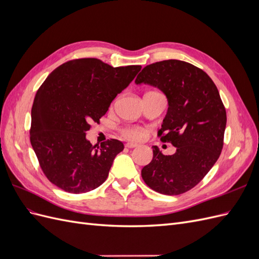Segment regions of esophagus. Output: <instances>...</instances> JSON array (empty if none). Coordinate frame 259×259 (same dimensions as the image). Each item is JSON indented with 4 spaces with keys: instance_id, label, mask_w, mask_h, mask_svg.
Masks as SVG:
<instances>
[{
    "instance_id": "34e87169",
    "label": "esophagus",
    "mask_w": 259,
    "mask_h": 259,
    "mask_svg": "<svg viewBox=\"0 0 259 259\" xmlns=\"http://www.w3.org/2000/svg\"><path fill=\"white\" fill-rule=\"evenodd\" d=\"M137 146H138V144L133 143V142H128V143L125 144V147H127V148H135V147H137Z\"/></svg>"
}]
</instances>
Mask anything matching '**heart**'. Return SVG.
<instances>
[{
	"instance_id": "obj_1",
	"label": "heart",
	"mask_w": 259,
	"mask_h": 259,
	"mask_svg": "<svg viewBox=\"0 0 259 259\" xmlns=\"http://www.w3.org/2000/svg\"><path fill=\"white\" fill-rule=\"evenodd\" d=\"M122 135L127 138V139H134V140H137V139H140L143 138L144 136V131L140 128V127H137V126H132V127H126L122 130Z\"/></svg>"
}]
</instances>
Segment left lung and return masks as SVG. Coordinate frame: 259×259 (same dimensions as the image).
Returning a JSON list of instances; mask_svg holds the SVG:
<instances>
[{"label":"left lung","instance_id":"1","mask_svg":"<svg viewBox=\"0 0 259 259\" xmlns=\"http://www.w3.org/2000/svg\"><path fill=\"white\" fill-rule=\"evenodd\" d=\"M135 83L165 94L168 109L158 136L176 147L171 155L152 147L153 159L142 169L144 182L162 194L187 192L213 167L224 146L227 115L216 85L202 69L176 59L146 66Z\"/></svg>","mask_w":259,"mask_h":259}]
</instances>
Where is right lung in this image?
Instances as JSON below:
<instances>
[{
	"label": "right lung",
	"instance_id": "add662e5",
	"mask_svg": "<svg viewBox=\"0 0 259 259\" xmlns=\"http://www.w3.org/2000/svg\"><path fill=\"white\" fill-rule=\"evenodd\" d=\"M140 69L81 58L65 62L46 77L31 109L30 142L52 184L77 194L96 189L107 179L124 145L110 139L96 148L86 139V132Z\"/></svg>",
	"mask_w": 259,
	"mask_h": 259
}]
</instances>
